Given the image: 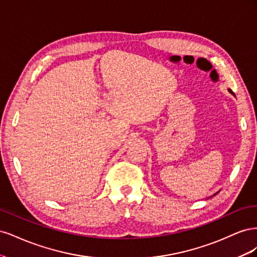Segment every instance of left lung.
Masks as SVG:
<instances>
[{
	"instance_id": "1",
	"label": "left lung",
	"mask_w": 257,
	"mask_h": 257,
	"mask_svg": "<svg viewBox=\"0 0 257 257\" xmlns=\"http://www.w3.org/2000/svg\"><path fill=\"white\" fill-rule=\"evenodd\" d=\"M228 92H229V93H230V94H232V95H234V96H235V93H234V92H232V91H231V90H230V89H228ZM219 192H220V191H217V192H216V193H215V194H213V195H212V196H214V195H216V194H217V193H219Z\"/></svg>"
}]
</instances>
